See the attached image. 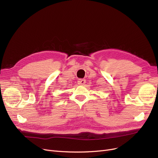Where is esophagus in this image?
<instances>
[{
    "instance_id": "esophagus-1",
    "label": "esophagus",
    "mask_w": 158,
    "mask_h": 158,
    "mask_svg": "<svg viewBox=\"0 0 158 158\" xmlns=\"http://www.w3.org/2000/svg\"><path fill=\"white\" fill-rule=\"evenodd\" d=\"M85 83V80L84 79H79L78 80V85H84Z\"/></svg>"
}]
</instances>
